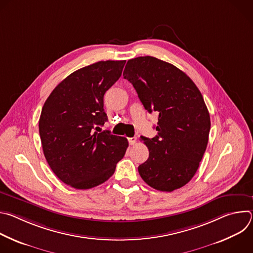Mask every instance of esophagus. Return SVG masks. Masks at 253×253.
<instances>
[{
  "instance_id": "34e87169",
  "label": "esophagus",
  "mask_w": 253,
  "mask_h": 253,
  "mask_svg": "<svg viewBox=\"0 0 253 253\" xmlns=\"http://www.w3.org/2000/svg\"><path fill=\"white\" fill-rule=\"evenodd\" d=\"M128 142H129L130 145H134V144L137 142V138L136 137H130V138H128Z\"/></svg>"
}]
</instances>
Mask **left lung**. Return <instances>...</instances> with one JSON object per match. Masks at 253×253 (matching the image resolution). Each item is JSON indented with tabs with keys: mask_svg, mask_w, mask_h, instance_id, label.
Wrapping results in <instances>:
<instances>
[{
	"mask_svg": "<svg viewBox=\"0 0 253 253\" xmlns=\"http://www.w3.org/2000/svg\"><path fill=\"white\" fill-rule=\"evenodd\" d=\"M123 77L144 108L159 115L158 134L142 137L149 158L138 167L141 178L159 191L181 188L196 173L208 143L210 116L199 89L184 72L151 56L129 60Z\"/></svg>",
	"mask_w": 253,
	"mask_h": 253,
	"instance_id": "left-lung-1",
	"label": "left lung"
}]
</instances>
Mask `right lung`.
<instances>
[{"label": "right lung", "mask_w": 253, "mask_h": 253, "mask_svg": "<svg viewBox=\"0 0 253 253\" xmlns=\"http://www.w3.org/2000/svg\"><path fill=\"white\" fill-rule=\"evenodd\" d=\"M126 61H100L65 78L46 100L39 120L45 158L71 187L90 189L115 172L128 147L125 137L101 131L108 120L104 94L120 78Z\"/></svg>", "instance_id": "obj_1"}]
</instances>
